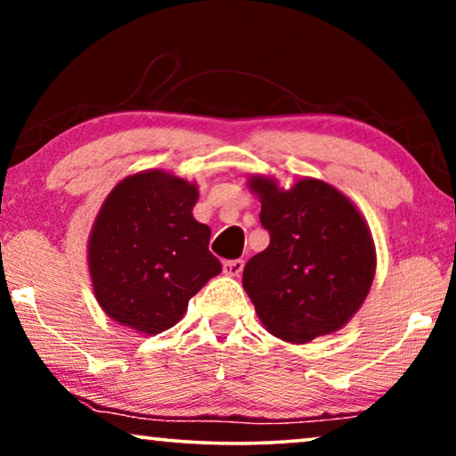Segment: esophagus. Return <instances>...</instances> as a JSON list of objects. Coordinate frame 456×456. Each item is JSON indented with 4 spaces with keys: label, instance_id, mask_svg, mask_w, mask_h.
<instances>
[{
    "label": "esophagus",
    "instance_id": "34e87169",
    "mask_svg": "<svg viewBox=\"0 0 456 456\" xmlns=\"http://www.w3.org/2000/svg\"><path fill=\"white\" fill-rule=\"evenodd\" d=\"M243 271V260H225L223 262V273L229 274V277H240Z\"/></svg>",
    "mask_w": 456,
    "mask_h": 456
}]
</instances>
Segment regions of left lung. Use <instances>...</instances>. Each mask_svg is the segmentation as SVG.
Instances as JSON below:
<instances>
[{"label": "left lung", "mask_w": 456, "mask_h": 456, "mask_svg": "<svg viewBox=\"0 0 456 456\" xmlns=\"http://www.w3.org/2000/svg\"><path fill=\"white\" fill-rule=\"evenodd\" d=\"M271 243L243 268V289L271 335L310 343L354 318L376 274V248L347 196L305 177L291 190L249 177Z\"/></svg>", "instance_id": "left-lung-1"}]
</instances>
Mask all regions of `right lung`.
<instances>
[{"instance_id": "1", "label": "right lung", "mask_w": 456, "mask_h": 456, "mask_svg": "<svg viewBox=\"0 0 456 456\" xmlns=\"http://www.w3.org/2000/svg\"><path fill=\"white\" fill-rule=\"evenodd\" d=\"M196 200V183L151 169L121 179L102 202L88 271L99 305L115 322L159 335L221 273L208 252V225L191 215Z\"/></svg>"}]
</instances>
